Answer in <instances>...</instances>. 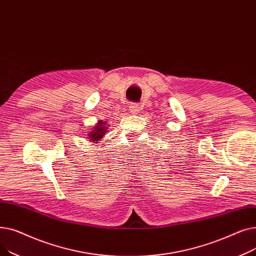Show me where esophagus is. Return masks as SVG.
<instances>
[{
  "label": "esophagus",
  "instance_id": "esophagus-1",
  "mask_svg": "<svg viewBox=\"0 0 256 256\" xmlns=\"http://www.w3.org/2000/svg\"><path fill=\"white\" fill-rule=\"evenodd\" d=\"M130 112L132 114H137L139 112V106L136 104H130Z\"/></svg>",
  "mask_w": 256,
  "mask_h": 256
}]
</instances>
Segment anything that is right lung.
Here are the masks:
<instances>
[{
  "label": "right lung",
  "mask_w": 256,
  "mask_h": 256,
  "mask_svg": "<svg viewBox=\"0 0 256 256\" xmlns=\"http://www.w3.org/2000/svg\"><path fill=\"white\" fill-rule=\"evenodd\" d=\"M110 124H108V121H98V122L93 126L92 128L88 130V135L86 139L93 143H100V141L102 139L104 135H106V132L109 130Z\"/></svg>",
  "instance_id": "1"
}]
</instances>
